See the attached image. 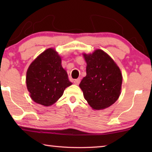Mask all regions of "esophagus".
<instances>
[{"instance_id": "1", "label": "esophagus", "mask_w": 152, "mask_h": 152, "mask_svg": "<svg viewBox=\"0 0 152 152\" xmlns=\"http://www.w3.org/2000/svg\"><path fill=\"white\" fill-rule=\"evenodd\" d=\"M74 84H76V85H78V84H80V78H78V79H76L74 80Z\"/></svg>"}]
</instances>
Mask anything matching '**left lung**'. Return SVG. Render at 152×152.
Segmentation results:
<instances>
[{"label": "left lung", "instance_id": "1", "mask_svg": "<svg viewBox=\"0 0 152 152\" xmlns=\"http://www.w3.org/2000/svg\"><path fill=\"white\" fill-rule=\"evenodd\" d=\"M86 63V76L79 84L84 99L94 110L109 107L119 99L123 76L119 67L103 50L82 53Z\"/></svg>", "mask_w": 152, "mask_h": 152}]
</instances>
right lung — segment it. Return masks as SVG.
I'll list each match as a JSON object with an SVG mask.
<instances>
[{
  "label": "right lung",
  "instance_id": "right-lung-1",
  "mask_svg": "<svg viewBox=\"0 0 152 152\" xmlns=\"http://www.w3.org/2000/svg\"><path fill=\"white\" fill-rule=\"evenodd\" d=\"M26 84L33 101L50 107L58 101L64 90L72 83L61 66V57L51 48L43 51L30 64Z\"/></svg>",
  "mask_w": 152,
  "mask_h": 152
}]
</instances>
